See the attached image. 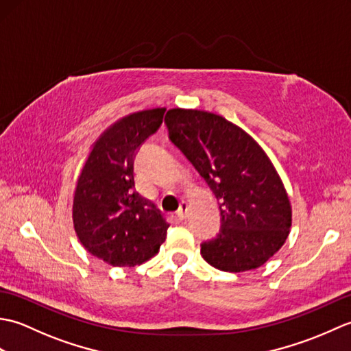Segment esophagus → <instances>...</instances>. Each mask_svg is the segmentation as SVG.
Instances as JSON below:
<instances>
[{
	"mask_svg": "<svg viewBox=\"0 0 351 351\" xmlns=\"http://www.w3.org/2000/svg\"><path fill=\"white\" fill-rule=\"evenodd\" d=\"M187 213H189V204L185 202V200H182L181 205H180V210L176 211L178 219H180V220H185V219H187Z\"/></svg>",
	"mask_w": 351,
	"mask_h": 351,
	"instance_id": "1",
	"label": "esophagus"
}]
</instances>
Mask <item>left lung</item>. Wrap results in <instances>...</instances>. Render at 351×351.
<instances>
[{
  "mask_svg": "<svg viewBox=\"0 0 351 351\" xmlns=\"http://www.w3.org/2000/svg\"><path fill=\"white\" fill-rule=\"evenodd\" d=\"M169 137L187 156L219 200V235L200 255L221 271L264 265L289 234L293 211L271 160L240 126L204 110L171 108Z\"/></svg>",
  "mask_w": 351,
  "mask_h": 351,
  "instance_id": "1",
  "label": "left lung"
}]
</instances>
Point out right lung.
Returning a JSON list of instances; mask_svg holds the SVG:
<instances>
[{
    "instance_id": "1",
    "label": "right lung",
    "mask_w": 351,
    "mask_h": 351,
    "mask_svg": "<svg viewBox=\"0 0 351 351\" xmlns=\"http://www.w3.org/2000/svg\"><path fill=\"white\" fill-rule=\"evenodd\" d=\"M164 111H136L110 125L92 145L77 180L73 229L88 253L113 267L143 264L166 241L167 221L134 182V156L160 128Z\"/></svg>"
}]
</instances>
